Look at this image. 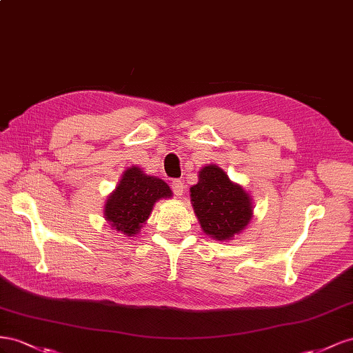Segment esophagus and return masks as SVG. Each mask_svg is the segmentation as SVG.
Returning a JSON list of instances; mask_svg holds the SVG:
<instances>
[{
	"mask_svg": "<svg viewBox=\"0 0 353 353\" xmlns=\"http://www.w3.org/2000/svg\"><path fill=\"white\" fill-rule=\"evenodd\" d=\"M171 189H173V192L176 196H182L183 195V189H185V183L182 180H173L171 182Z\"/></svg>",
	"mask_w": 353,
	"mask_h": 353,
	"instance_id": "esophagus-1",
	"label": "esophagus"
}]
</instances>
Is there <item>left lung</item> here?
Instances as JSON below:
<instances>
[{
    "instance_id": "obj_1",
    "label": "left lung",
    "mask_w": 353,
    "mask_h": 353,
    "mask_svg": "<svg viewBox=\"0 0 353 353\" xmlns=\"http://www.w3.org/2000/svg\"><path fill=\"white\" fill-rule=\"evenodd\" d=\"M190 204L203 232L216 241L234 239L253 219V198L216 164L199 170Z\"/></svg>"
}]
</instances>
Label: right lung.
I'll list each match as a JSON object with an SVG mask.
<instances>
[{
	"instance_id": "add662e5",
	"label": "right lung",
	"mask_w": 353,
	"mask_h": 353,
	"mask_svg": "<svg viewBox=\"0 0 353 353\" xmlns=\"http://www.w3.org/2000/svg\"><path fill=\"white\" fill-rule=\"evenodd\" d=\"M171 196L173 192L163 179L149 176L140 167L132 165L106 198L103 216L117 234L136 236L152 213L157 201Z\"/></svg>"
}]
</instances>
